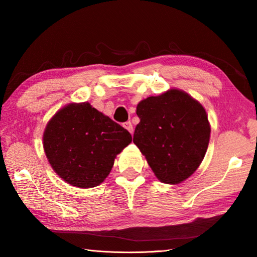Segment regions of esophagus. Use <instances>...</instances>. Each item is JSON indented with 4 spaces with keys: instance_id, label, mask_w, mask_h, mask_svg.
<instances>
[{
    "instance_id": "1",
    "label": "esophagus",
    "mask_w": 257,
    "mask_h": 257,
    "mask_svg": "<svg viewBox=\"0 0 257 257\" xmlns=\"http://www.w3.org/2000/svg\"><path fill=\"white\" fill-rule=\"evenodd\" d=\"M123 127L128 130V132L133 135V133H134V127H133V123L130 122V121H127V122H124L123 123Z\"/></svg>"
}]
</instances>
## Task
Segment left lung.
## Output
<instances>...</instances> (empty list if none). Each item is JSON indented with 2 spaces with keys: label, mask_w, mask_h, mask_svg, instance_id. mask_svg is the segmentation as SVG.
Wrapping results in <instances>:
<instances>
[{
  "label": "left lung",
  "mask_w": 257,
  "mask_h": 257,
  "mask_svg": "<svg viewBox=\"0 0 257 257\" xmlns=\"http://www.w3.org/2000/svg\"><path fill=\"white\" fill-rule=\"evenodd\" d=\"M140 122L134 144L163 183L176 184L192 174L204 158L210 124L204 108L184 91L171 89L137 106Z\"/></svg>",
  "instance_id": "8db88e82"
}]
</instances>
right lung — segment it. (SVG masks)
<instances>
[{
	"instance_id": "right-lung-1",
	"label": "right lung",
	"mask_w": 257,
	"mask_h": 257,
	"mask_svg": "<svg viewBox=\"0 0 257 257\" xmlns=\"http://www.w3.org/2000/svg\"><path fill=\"white\" fill-rule=\"evenodd\" d=\"M132 135L88 102L61 109L45 129L44 150L64 181L78 188L99 185L114 158L132 143Z\"/></svg>"
}]
</instances>
